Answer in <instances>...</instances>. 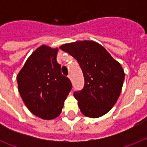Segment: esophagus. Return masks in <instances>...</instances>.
I'll use <instances>...</instances> for the list:
<instances>
[{
    "label": "esophagus",
    "mask_w": 147,
    "mask_h": 147,
    "mask_svg": "<svg viewBox=\"0 0 147 147\" xmlns=\"http://www.w3.org/2000/svg\"><path fill=\"white\" fill-rule=\"evenodd\" d=\"M68 78H69V79L71 81V75H69V76H68Z\"/></svg>",
    "instance_id": "obj_1"
}]
</instances>
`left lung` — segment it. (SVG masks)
<instances>
[{
  "label": "left lung",
  "instance_id": "obj_1",
  "mask_svg": "<svg viewBox=\"0 0 147 147\" xmlns=\"http://www.w3.org/2000/svg\"><path fill=\"white\" fill-rule=\"evenodd\" d=\"M59 48L75 58L82 70L84 88L74 92L81 112L91 118L107 114L116 104L123 87L125 73L121 65L105 47L92 40L65 43Z\"/></svg>",
  "mask_w": 147,
  "mask_h": 147
}]
</instances>
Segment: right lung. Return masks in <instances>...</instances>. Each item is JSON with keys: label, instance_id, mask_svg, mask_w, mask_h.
I'll list each match as a JSON object with an SVG mask.
<instances>
[{"label": "right lung", "instance_id": "right-lung-1", "mask_svg": "<svg viewBox=\"0 0 147 147\" xmlns=\"http://www.w3.org/2000/svg\"><path fill=\"white\" fill-rule=\"evenodd\" d=\"M58 50L46 45L38 47L17 76L18 91L25 105L43 120L59 116L71 89V82L62 76L56 61Z\"/></svg>", "mask_w": 147, "mask_h": 147}]
</instances>
